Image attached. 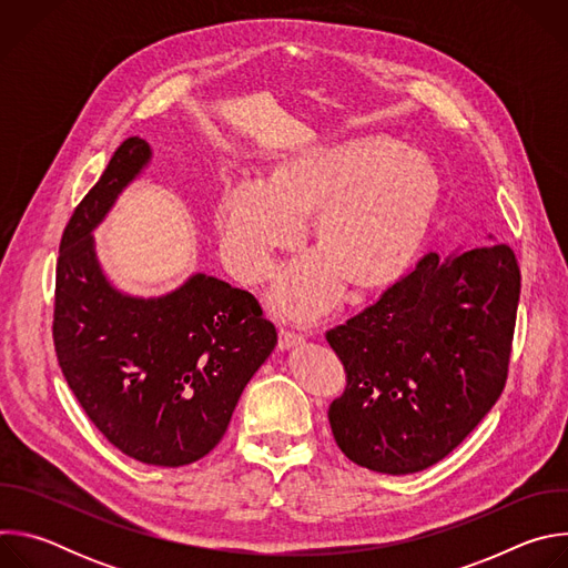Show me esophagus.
<instances>
[{
	"label": "esophagus",
	"mask_w": 568,
	"mask_h": 568,
	"mask_svg": "<svg viewBox=\"0 0 568 568\" xmlns=\"http://www.w3.org/2000/svg\"><path fill=\"white\" fill-rule=\"evenodd\" d=\"M303 344V337L296 335V333H290V331H278V348L281 351H290V348H296Z\"/></svg>",
	"instance_id": "34e87169"
}]
</instances>
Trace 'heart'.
Masks as SVG:
<instances>
[{
	"instance_id": "b5f03b06",
	"label": "heart",
	"mask_w": 568,
	"mask_h": 568,
	"mask_svg": "<svg viewBox=\"0 0 568 568\" xmlns=\"http://www.w3.org/2000/svg\"><path fill=\"white\" fill-rule=\"evenodd\" d=\"M440 195L443 175L418 148H397L386 136L307 148L281 161L265 184L240 182L222 195V254L235 278L258 285L312 214L316 256L285 270L272 292L281 314L312 321L337 301L342 285L373 292L407 270Z\"/></svg>"
}]
</instances>
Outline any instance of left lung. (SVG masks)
Listing matches in <instances>:
<instances>
[{"instance_id":"1","label":"left lung","mask_w":568,"mask_h":568,"mask_svg":"<svg viewBox=\"0 0 568 568\" xmlns=\"http://www.w3.org/2000/svg\"><path fill=\"white\" fill-rule=\"evenodd\" d=\"M519 292L508 245L432 252L328 331L346 371V390L328 409L339 449L393 476L454 452L506 386Z\"/></svg>"}]
</instances>
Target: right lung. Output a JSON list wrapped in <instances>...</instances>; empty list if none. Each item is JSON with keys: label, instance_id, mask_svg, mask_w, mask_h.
<instances>
[{"label": "right lung", "instance_id": "add662e5", "mask_svg": "<svg viewBox=\"0 0 568 568\" xmlns=\"http://www.w3.org/2000/svg\"><path fill=\"white\" fill-rule=\"evenodd\" d=\"M152 156L125 139L69 217L55 265L53 346L97 429L145 465L180 467L224 436L247 382L276 346L254 294L195 274L159 298L110 285L92 231Z\"/></svg>", "mask_w": 568, "mask_h": 568}]
</instances>
